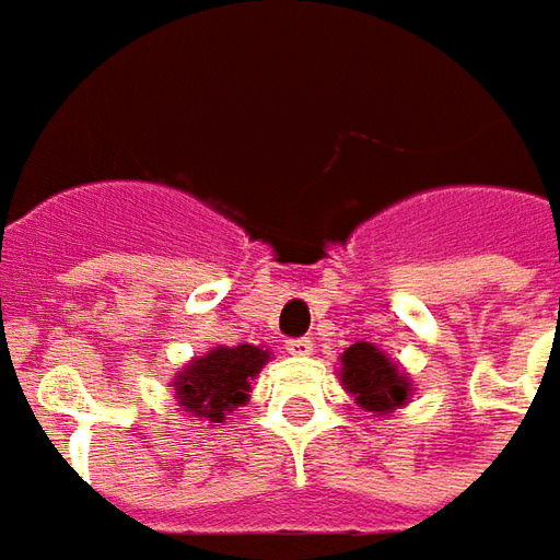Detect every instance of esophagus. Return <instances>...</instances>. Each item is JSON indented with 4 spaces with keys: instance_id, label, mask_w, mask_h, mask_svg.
<instances>
[{
    "instance_id": "esophagus-1",
    "label": "esophagus",
    "mask_w": 560,
    "mask_h": 560,
    "mask_svg": "<svg viewBox=\"0 0 560 560\" xmlns=\"http://www.w3.org/2000/svg\"><path fill=\"white\" fill-rule=\"evenodd\" d=\"M288 354H296V358H306V354H312V348H315V342L308 339V336H296V339H288Z\"/></svg>"
}]
</instances>
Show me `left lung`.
I'll list each match as a JSON object with an SVG mask.
<instances>
[{"instance_id": "8db88e82", "label": "left lung", "mask_w": 560, "mask_h": 560, "mask_svg": "<svg viewBox=\"0 0 560 560\" xmlns=\"http://www.w3.org/2000/svg\"><path fill=\"white\" fill-rule=\"evenodd\" d=\"M339 378L366 412H378V416H388L394 409L406 406L412 394L409 375L402 373L385 351H378L370 342H354L346 348Z\"/></svg>"}]
</instances>
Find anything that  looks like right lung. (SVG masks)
<instances>
[{
	"label": "right lung",
	"instance_id": "add662e5",
	"mask_svg": "<svg viewBox=\"0 0 560 560\" xmlns=\"http://www.w3.org/2000/svg\"><path fill=\"white\" fill-rule=\"evenodd\" d=\"M269 361V351L257 346H218L190 361L175 375L172 388L187 416L221 424L226 412L248 400L252 378Z\"/></svg>",
	"mask_w": 560,
	"mask_h": 560
}]
</instances>
